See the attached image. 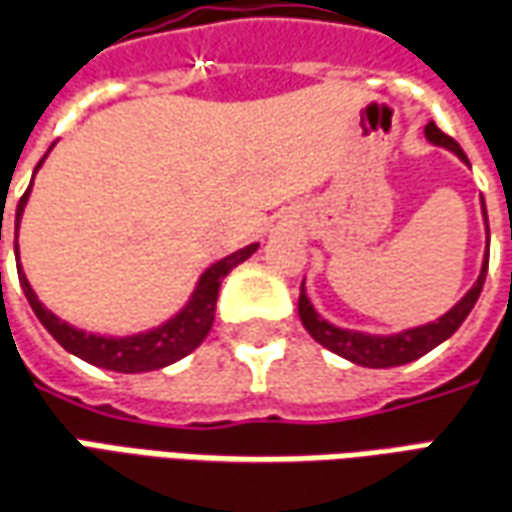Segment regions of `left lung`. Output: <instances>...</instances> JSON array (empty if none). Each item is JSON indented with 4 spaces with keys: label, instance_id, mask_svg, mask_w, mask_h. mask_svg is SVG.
Returning <instances> with one entry per match:
<instances>
[{
    "label": "left lung",
    "instance_id": "left-lung-1",
    "mask_svg": "<svg viewBox=\"0 0 512 512\" xmlns=\"http://www.w3.org/2000/svg\"><path fill=\"white\" fill-rule=\"evenodd\" d=\"M424 135L427 141L435 146H443L449 152H455L463 163H468L466 152L460 149L455 138H449L446 132H441L435 127V121H430L424 127ZM482 216H485V227H488V213H485V202H482ZM485 274H488V249H485V257H482V268L477 282L468 288V293L457 302L452 310H446L441 318L435 321H427L421 327H410V330L393 332V335H371V332H357V330H343V327H335L327 318H321L316 313L313 302L307 299L305 282H302V293H299V318L305 324V330L316 338L324 349H330L335 355L346 357L349 363L366 368H393V366H405V363H413L421 355L432 352L438 343H443L446 338H452L457 332V327L466 321V316L471 313V307L477 305L480 299L482 285H485Z\"/></svg>",
    "mask_w": 512,
    "mask_h": 512
}]
</instances>
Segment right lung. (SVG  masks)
I'll use <instances>...</instances> for the list:
<instances>
[{
  "label": "right lung",
  "instance_id": "1",
  "mask_svg": "<svg viewBox=\"0 0 512 512\" xmlns=\"http://www.w3.org/2000/svg\"><path fill=\"white\" fill-rule=\"evenodd\" d=\"M46 160V155H44ZM41 160V163H44ZM38 163V169H41ZM35 169V171H38ZM32 188V185H30ZM30 188L24 191L16 207V266H19V224L21 213L27 207L30 199ZM0 241H2V221H0ZM257 252V244H249L232 255L221 257L219 263L207 268L205 274L196 282L194 293L188 299V305L182 307L177 316H171L169 321H163L155 330L138 332V335H124V338H113V335H96V332H85L71 327L66 321L46 310L44 302L35 296L27 274L19 266V282L21 291L27 296V302L35 310L38 321L44 324L49 335L55 338L66 352L77 355L91 366L107 368V371H119V374H141V371H157V368L171 366L185 355H191L199 343L205 341L207 332L213 327L216 318V299H219L221 280L230 274L238 263H244L246 257H252Z\"/></svg>",
  "mask_w": 512,
  "mask_h": 512
}]
</instances>
